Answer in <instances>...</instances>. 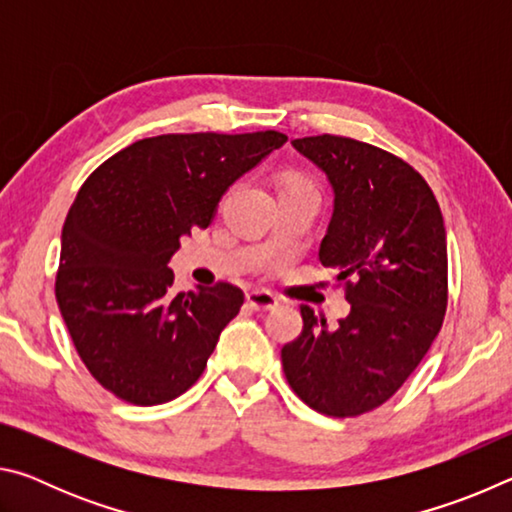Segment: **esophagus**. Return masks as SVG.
Returning a JSON list of instances; mask_svg holds the SVG:
<instances>
[{
  "label": "esophagus",
  "mask_w": 512,
  "mask_h": 512,
  "mask_svg": "<svg viewBox=\"0 0 512 512\" xmlns=\"http://www.w3.org/2000/svg\"><path fill=\"white\" fill-rule=\"evenodd\" d=\"M246 302L255 311H271V309L277 307V298L273 296V293H268V291H248L246 293Z\"/></svg>",
  "instance_id": "34e87169"
}]
</instances>
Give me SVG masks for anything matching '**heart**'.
I'll return each mask as SVG.
<instances>
[{"label": "heart", "instance_id": "heart-1", "mask_svg": "<svg viewBox=\"0 0 512 512\" xmlns=\"http://www.w3.org/2000/svg\"><path fill=\"white\" fill-rule=\"evenodd\" d=\"M284 187H311V185L307 183V180H302V178H289L287 185H284ZM311 189H314V187H311Z\"/></svg>", "mask_w": 512, "mask_h": 512}]
</instances>
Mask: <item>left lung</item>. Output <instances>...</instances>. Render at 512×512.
Masks as SVG:
<instances>
[{
    "label": "left lung",
    "instance_id": "obj_1",
    "mask_svg": "<svg viewBox=\"0 0 512 512\" xmlns=\"http://www.w3.org/2000/svg\"><path fill=\"white\" fill-rule=\"evenodd\" d=\"M325 173L334 210L318 259L345 282L350 314L327 329L300 307L282 348L289 386L332 418L368 413L397 393L431 348L447 309V235L431 187L411 164L339 135L293 140Z\"/></svg>",
    "mask_w": 512,
    "mask_h": 512
}]
</instances>
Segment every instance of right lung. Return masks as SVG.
I'll return each instance as SVG.
<instances>
[{
  "instance_id": "1",
  "label": "right lung",
  "mask_w": 512,
  "mask_h": 512,
  "mask_svg": "<svg viewBox=\"0 0 512 512\" xmlns=\"http://www.w3.org/2000/svg\"><path fill=\"white\" fill-rule=\"evenodd\" d=\"M284 142L277 131L146 137L79 189L60 237L56 300L85 368L119 400L164 404L203 375L244 291L219 282L173 293L169 259Z\"/></svg>"
}]
</instances>
